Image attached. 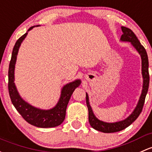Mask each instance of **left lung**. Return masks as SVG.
<instances>
[{
    "label": "left lung",
    "instance_id": "1",
    "mask_svg": "<svg viewBox=\"0 0 152 152\" xmlns=\"http://www.w3.org/2000/svg\"><path fill=\"white\" fill-rule=\"evenodd\" d=\"M122 31L123 34L121 36L120 40L122 41H127L130 42L131 44L133 46L134 48L138 51L141 57V64H142V76H143V89H142L141 95L138 100V103L136 107L132 111V113L125 119L119 122L108 123L105 122L103 121L99 120L94 114L92 108L89 105V96L87 93H86V102H87V108L89 111V122L91 127H93L96 130L100 131L103 132H116L121 131L128 126H130L137 118L138 117L142 109H143V105H144L145 98H146V94H147L148 85H149V74H148V55L145 48L141 45L139 40L136 37L135 33L129 28L126 27H122Z\"/></svg>",
    "mask_w": 152,
    "mask_h": 152
}]
</instances>
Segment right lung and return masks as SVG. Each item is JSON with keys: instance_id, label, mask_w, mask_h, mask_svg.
Wrapping results in <instances>:
<instances>
[{"instance_id": "1", "label": "right lung", "mask_w": 152, "mask_h": 152, "mask_svg": "<svg viewBox=\"0 0 152 152\" xmlns=\"http://www.w3.org/2000/svg\"><path fill=\"white\" fill-rule=\"evenodd\" d=\"M36 26H39V25H36ZM34 27L35 26H33L30 28L28 32L33 29ZM28 32L17 40L12 51V58H11L9 68L8 87H9V96L17 111L21 114L22 118L27 122L33 126L42 127V128L57 127L61 124L65 119L67 105L74 89L80 85L81 80L77 79V80L65 84L61 90V95H60L58 103L54 108L51 109H40L25 102L20 97L14 84V68H15L16 60H17L19 49L23 40L28 35Z\"/></svg>"}]
</instances>
